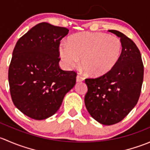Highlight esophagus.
<instances>
[{"instance_id": "34e87169", "label": "esophagus", "mask_w": 150, "mask_h": 150, "mask_svg": "<svg viewBox=\"0 0 150 150\" xmlns=\"http://www.w3.org/2000/svg\"><path fill=\"white\" fill-rule=\"evenodd\" d=\"M84 81V78L82 77L81 75H77L76 77V81L77 82H82V81Z\"/></svg>"}]
</instances>
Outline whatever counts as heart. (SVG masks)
<instances>
[{
    "mask_svg": "<svg viewBox=\"0 0 150 150\" xmlns=\"http://www.w3.org/2000/svg\"><path fill=\"white\" fill-rule=\"evenodd\" d=\"M120 38L103 33H79L59 45V55L67 69L80 64L87 75L100 77L110 72L121 57Z\"/></svg>",
    "mask_w": 150,
    "mask_h": 150,
    "instance_id": "b5f03b06",
    "label": "heart"
}]
</instances>
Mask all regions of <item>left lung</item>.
Segmentation results:
<instances>
[{"mask_svg":"<svg viewBox=\"0 0 150 150\" xmlns=\"http://www.w3.org/2000/svg\"><path fill=\"white\" fill-rule=\"evenodd\" d=\"M108 31L120 38L121 57L110 72L85 81L86 109L93 119L106 125L120 122L137 105L144 78L143 62L137 45L117 30Z\"/></svg>","mask_w":150,"mask_h":150,"instance_id":"left-lung-1","label":"left lung"}]
</instances>
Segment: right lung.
Listing matches in <instances>:
<instances>
[{
  "mask_svg": "<svg viewBox=\"0 0 150 150\" xmlns=\"http://www.w3.org/2000/svg\"><path fill=\"white\" fill-rule=\"evenodd\" d=\"M69 30L41 22L19 39L8 69L12 101L23 114L44 120L55 114L75 86L76 72L59 66L60 40Z\"/></svg>",
  "mask_w": 150,
  "mask_h": 150,
  "instance_id": "right-lung-1",
  "label": "right lung"
}]
</instances>
